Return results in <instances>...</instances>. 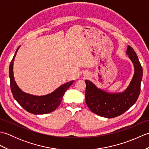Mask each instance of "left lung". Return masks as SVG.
I'll use <instances>...</instances> for the list:
<instances>
[{
  "instance_id": "8db88e82",
  "label": "left lung",
  "mask_w": 149,
  "mask_h": 149,
  "mask_svg": "<svg viewBox=\"0 0 149 149\" xmlns=\"http://www.w3.org/2000/svg\"><path fill=\"white\" fill-rule=\"evenodd\" d=\"M126 54L134 65V74L130 83L122 92L111 93L98 88L89 80H85V99L93 113L111 118L122 115L136 102L140 92L143 69L136 54L128 45Z\"/></svg>"
}]
</instances>
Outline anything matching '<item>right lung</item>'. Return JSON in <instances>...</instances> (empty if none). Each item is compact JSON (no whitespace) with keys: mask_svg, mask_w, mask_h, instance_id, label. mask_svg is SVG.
Instances as JSON below:
<instances>
[{"mask_svg":"<svg viewBox=\"0 0 149 149\" xmlns=\"http://www.w3.org/2000/svg\"><path fill=\"white\" fill-rule=\"evenodd\" d=\"M20 47L16 50L9 68L10 86L14 99L24 109L34 115L51 113L60 105L65 91L71 86L74 81L62 84L53 92L45 95L38 96L24 92L18 87L13 75L14 60Z\"/></svg>","mask_w":149,"mask_h":149,"instance_id":"obj_1","label":"right lung"}]
</instances>
